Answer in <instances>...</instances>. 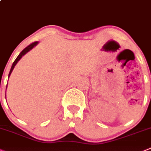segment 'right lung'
I'll return each instance as SVG.
<instances>
[{
	"label": "right lung",
	"mask_w": 151,
	"mask_h": 151,
	"mask_svg": "<svg viewBox=\"0 0 151 151\" xmlns=\"http://www.w3.org/2000/svg\"><path fill=\"white\" fill-rule=\"evenodd\" d=\"M37 43H38V42H37V41H36V42H34V43H31L30 45H29V46H28L27 47H26V48H25V49H23V50L21 52H20V55H19L18 56H17V58H16V59H15V60H14V63H13L12 65L11 70H10V71H9V77L10 74H11V73H12V70L14 69V66H15V65H16V64H17V63L18 62V61L20 60V58H21L22 57H23V55H25V54H26V53H27L28 52H29V51H30L31 49H33V48L35 47V46H36L37 44Z\"/></svg>",
	"instance_id": "right-lung-1"
}]
</instances>
